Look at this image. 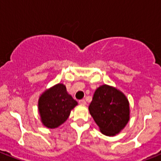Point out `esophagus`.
I'll return each mask as SVG.
<instances>
[{"label":"esophagus","instance_id":"esophagus-1","mask_svg":"<svg viewBox=\"0 0 161 161\" xmlns=\"http://www.w3.org/2000/svg\"><path fill=\"white\" fill-rule=\"evenodd\" d=\"M78 103H80V104H83V105H85L86 104V101L84 99H81V100L78 101Z\"/></svg>","mask_w":161,"mask_h":161}]
</instances>
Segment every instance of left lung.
I'll return each instance as SVG.
<instances>
[{
  "label": "left lung",
  "instance_id": "left-lung-1",
  "mask_svg": "<svg viewBox=\"0 0 161 161\" xmlns=\"http://www.w3.org/2000/svg\"><path fill=\"white\" fill-rule=\"evenodd\" d=\"M88 109L101 132L108 136L119 133L130 119V105L126 97L105 84L96 89Z\"/></svg>",
  "mask_w": 161,
  "mask_h": 161
}]
</instances>
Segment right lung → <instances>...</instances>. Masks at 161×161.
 <instances>
[{
	"label": "right lung",
	"mask_w": 161,
	"mask_h": 161,
	"mask_svg": "<svg viewBox=\"0 0 161 161\" xmlns=\"http://www.w3.org/2000/svg\"><path fill=\"white\" fill-rule=\"evenodd\" d=\"M78 104L67 93L66 87L58 83L40 97L38 108L42 121L47 128L53 129L65 122L70 111Z\"/></svg>",
	"instance_id": "obj_1"
}]
</instances>
